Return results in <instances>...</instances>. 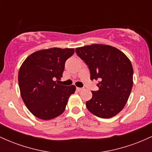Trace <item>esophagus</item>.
I'll return each instance as SVG.
<instances>
[{
    "label": "esophagus",
    "mask_w": 152,
    "mask_h": 152,
    "mask_svg": "<svg viewBox=\"0 0 152 152\" xmlns=\"http://www.w3.org/2000/svg\"><path fill=\"white\" fill-rule=\"evenodd\" d=\"M76 90H77L78 92H80V91H81L83 90V88H79V87H77V88H76Z\"/></svg>",
    "instance_id": "esophagus-1"
}]
</instances>
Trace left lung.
<instances>
[{"label":"left lung","instance_id":"left-lung-1","mask_svg":"<svg viewBox=\"0 0 152 152\" xmlns=\"http://www.w3.org/2000/svg\"><path fill=\"white\" fill-rule=\"evenodd\" d=\"M88 66L91 80H99L98 91L86 102L91 113L103 118L116 116L124 107L133 86V67L123 52L114 47L93 44L76 48Z\"/></svg>","mask_w":152,"mask_h":152}]
</instances>
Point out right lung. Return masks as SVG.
<instances>
[{
	"label": "right lung",
	"mask_w": 152,
	"mask_h": 152,
	"mask_svg": "<svg viewBox=\"0 0 152 152\" xmlns=\"http://www.w3.org/2000/svg\"><path fill=\"white\" fill-rule=\"evenodd\" d=\"M74 48H52L38 50L24 61L18 72L20 95L28 109L37 118L49 120L61 115L69 96L76 91L58 84L63 76L66 61Z\"/></svg>",
	"instance_id": "obj_1"
}]
</instances>
